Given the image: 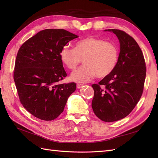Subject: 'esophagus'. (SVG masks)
Segmentation results:
<instances>
[{"mask_svg":"<svg viewBox=\"0 0 158 158\" xmlns=\"http://www.w3.org/2000/svg\"><path fill=\"white\" fill-rule=\"evenodd\" d=\"M83 84H80V83H77V88L79 89V88H81V87H83Z\"/></svg>","mask_w":158,"mask_h":158,"instance_id":"obj_1","label":"esophagus"}]
</instances>
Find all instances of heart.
<instances>
[{"instance_id":"heart-1","label":"heart","mask_w":158,"mask_h":158,"mask_svg":"<svg viewBox=\"0 0 158 158\" xmlns=\"http://www.w3.org/2000/svg\"><path fill=\"white\" fill-rule=\"evenodd\" d=\"M119 51L113 43L95 37H86L75 43L74 49L63 47L60 58L68 69L75 70L83 60L84 64L73 72V81L85 83L94 78H104L115 69Z\"/></svg>"}]
</instances>
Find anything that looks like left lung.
I'll return each mask as SVG.
<instances>
[{
    "mask_svg": "<svg viewBox=\"0 0 158 158\" xmlns=\"http://www.w3.org/2000/svg\"><path fill=\"white\" fill-rule=\"evenodd\" d=\"M120 43V52L113 71L98 84H92V106L95 115L106 122L122 119L132 112L143 94L146 65L138 43L126 32L108 30Z\"/></svg>",
    "mask_w": 158,
    "mask_h": 158,
    "instance_id": "1",
    "label": "left lung"
}]
</instances>
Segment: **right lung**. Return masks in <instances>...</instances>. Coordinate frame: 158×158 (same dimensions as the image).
I'll return each mask as SVG.
<instances>
[{
	"mask_svg": "<svg viewBox=\"0 0 158 158\" xmlns=\"http://www.w3.org/2000/svg\"><path fill=\"white\" fill-rule=\"evenodd\" d=\"M77 37L64 29H45L19 49L13 79L20 102L33 116L45 121L55 119L75 91V83L58 82L67 76L60 58V50Z\"/></svg>",
	"mask_w": 158,
	"mask_h": 158,
	"instance_id": "obj_1",
	"label": "right lung"
}]
</instances>
